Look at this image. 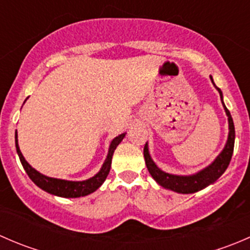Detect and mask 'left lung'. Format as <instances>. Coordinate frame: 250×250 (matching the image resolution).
<instances>
[{
  "label": "left lung",
  "instance_id": "8db88e82",
  "mask_svg": "<svg viewBox=\"0 0 250 250\" xmlns=\"http://www.w3.org/2000/svg\"><path fill=\"white\" fill-rule=\"evenodd\" d=\"M211 82H213V78H211ZM214 85H215V83H214ZM216 89H218L219 94H220L221 102H223V93H221L220 88L216 87ZM224 109H225L226 115H228L229 117V129H230V132H229L228 143H226L223 152L216 157V160L214 161L210 166H208V167L204 168L203 170H201L200 173L193 174V175L183 176L173 175V174L162 172V170L155 165V162L151 160L150 155H148L147 144H145V146H144V157H145L146 167H147L151 176H152L161 186H163V188H169V190L175 191V192L179 193H193L202 190L204 188H207V186L210 185V184L215 183V181L223 175V173L225 172L226 168L230 165L234 146V125L232 117H231L230 111L228 110V107H226L225 105H224Z\"/></svg>",
  "mask_w": 250,
  "mask_h": 250
}]
</instances>
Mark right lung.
<instances>
[{
	"label": "right lung",
	"instance_id": "obj_1",
	"mask_svg": "<svg viewBox=\"0 0 250 250\" xmlns=\"http://www.w3.org/2000/svg\"><path fill=\"white\" fill-rule=\"evenodd\" d=\"M125 133L118 137H116L115 139L111 141V145L109 148V153H107V157L105 160L104 165H103L100 172L94 175L93 178L88 179L84 181H67V180H62V179H54V178H48V176L43 175V174L39 173L36 169L31 167L29 163L25 161L24 156L21 155L19 150V146H18V139H17V133H16V147L18 156L20 158V162H21L22 167H24L25 172L27 173V175L30 176L32 181L36 184L39 188H41L42 190L47 191V192L52 193V195L60 196V197H66V198H76L81 197V196H87L89 193L94 192L97 188H100L103 183L106 179L107 174L110 172L111 168V161H112V155L115 152L116 147H117L118 144L122 141L125 138Z\"/></svg>",
	"mask_w": 250,
	"mask_h": 250
}]
</instances>
